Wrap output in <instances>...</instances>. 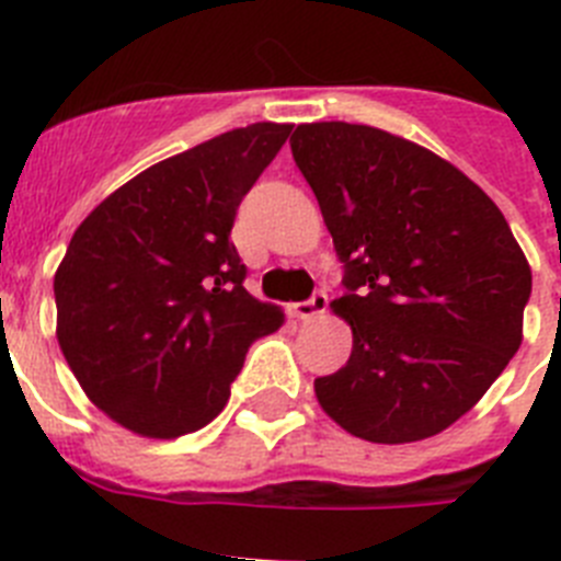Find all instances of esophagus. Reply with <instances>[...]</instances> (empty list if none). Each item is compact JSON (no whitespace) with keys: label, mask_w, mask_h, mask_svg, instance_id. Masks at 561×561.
I'll use <instances>...</instances> for the list:
<instances>
[{"label":"esophagus","mask_w":561,"mask_h":561,"mask_svg":"<svg viewBox=\"0 0 561 561\" xmlns=\"http://www.w3.org/2000/svg\"><path fill=\"white\" fill-rule=\"evenodd\" d=\"M325 309H329V297L323 291H314L309 300L291 306V317H297V320H314V317L325 314Z\"/></svg>","instance_id":"esophagus-1"}]
</instances>
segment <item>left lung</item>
Instances as JSON below:
<instances>
[{
  "instance_id": "obj_1",
  "label": "left lung",
  "mask_w": 561,
  "mask_h": 561,
  "mask_svg": "<svg viewBox=\"0 0 561 561\" xmlns=\"http://www.w3.org/2000/svg\"><path fill=\"white\" fill-rule=\"evenodd\" d=\"M291 157L345 264L331 309L354 331L320 408L374 444L438 435L483 399L519 342L531 266L478 185L430 148L359 123H304Z\"/></svg>"
}]
</instances>
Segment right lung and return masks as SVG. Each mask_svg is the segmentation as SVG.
<instances>
[{"label": "right lung", "mask_w": 561, "mask_h": 561, "mask_svg": "<svg viewBox=\"0 0 561 561\" xmlns=\"http://www.w3.org/2000/svg\"><path fill=\"white\" fill-rule=\"evenodd\" d=\"M289 123H252L146 168L89 213L56 272V336L89 401L142 438L210 424L284 311L244 289L232 221Z\"/></svg>", "instance_id": "1"}]
</instances>
